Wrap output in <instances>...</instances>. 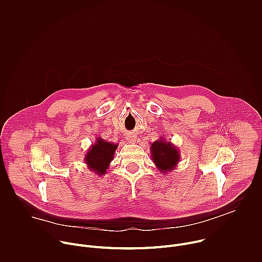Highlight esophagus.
I'll use <instances>...</instances> for the list:
<instances>
[{"label": "esophagus", "mask_w": 262, "mask_h": 262, "mask_svg": "<svg viewBox=\"0 0 262 262\" xmlns=\"http://www.w3.org/2000/svg\"><path fill=\"white\" fill-rule=\"evenodd\" d=\"M126 139H127V141H129L130 143H135L137 137H135V136H133V135H128V136L126 137Z\"/></svg>", "instance_id": "1"}]
</instances>
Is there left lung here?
<instances>
[{
  "label": "left lung",
  "mask_w": 262,
  "mask_h": 262,
  "mask_svg": "<svg viewBox=\"0 0 262 262\" xmlns=\"http://www.w3.org/2000/svg\"><path fill=\"white\" fill-rule=\"evenodd\" d=\"M150 152L152 162L163 174L173 171L180 161V152L177 146L164 139V137L150 144Z\"/></svg>",
  "instance_id": "8db88e82"
}]
</instances>
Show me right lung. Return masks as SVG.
Returning a JSON list of instances; mask_svg holds the SVG:
<instances>
[{"label": "right lung", "instance_id": "right-lung-1", "mask_svg": "<svg viewBox=\"0 0 262 262\" xmlns=\"http://www.w3.org/2000/svg\"><path fill=\"white\" fill-rule=\"evenodd\" d=\"M117 147L118 145L115 143L106 142L100 137L96 138L85 155L84 162L87 168L98 176L104 175L114 159Z\"/></svg>", "mask_w": 262, "mask_h": 262}]
</instances>
